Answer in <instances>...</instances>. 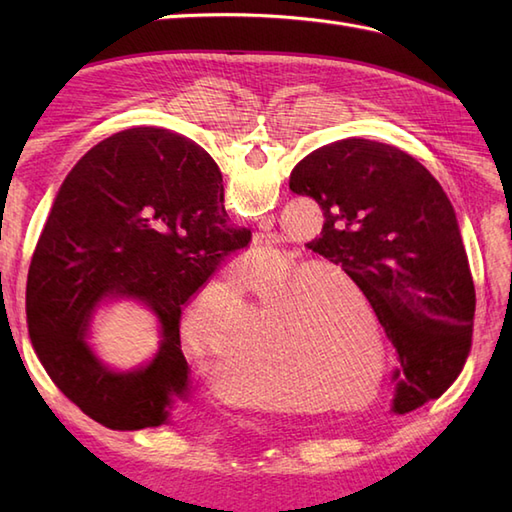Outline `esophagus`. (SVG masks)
I'll return each mask as SVG.
<instances>
[{"label": "esophagus", "mask_w": 512, "mask_h": 512, "mask_svg": "<svg viewBox=\"0 0 512 512\" xmlns=\"http://www.w3.org/2000/svg\"><path fill=\"white\" fill-rule=\"evenodd\" d=\"M266 255H270V248L266 246V244H262V242H255V246H253V250H250L248 253V262H259V259H264Z\"/></svg>", "instance_id": "1"}]
</instances>
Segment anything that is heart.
<instances>
[{
  "label": "heart",
  "mask_w": 512,
  "mask_h": 512,
  "mask_svg": "<svg viewBox=\"0 0 512 512\" xmlns=\"http://www.w3.org/2000/svg\"><path fill=\"white\" fill-rule=\"evenodd\" d=\"M323 286L332 288V277L303 273L284 253L237 264L228 281L204 288L184 310L182 350L198 363L222 361L226 376L250 396L275 400L286 394L284 358L275 345L250 336L255 325L268 323L290 352L297 383L328 405H350L347 398L361 394L369 380L363 330L369 339L372 328L336 308Z\"/></svg>",
  "instance_id": "b5f03b06"
}]
</instances>
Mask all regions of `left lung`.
Listing matches in <instances>:
<instances>
[{"label":"left lung","mask_w":512,"mask_h":512,"mask_svg":"<svg viewBox=\"0 0 512 512\" xmlns=\"http://www.w3.org/2000/svg\"><path fill=\"white\" fill-rule=\"evenodd\" d=\"M290 189L323 211L308 246L350 277L394 345L391 411L440 398L469 356L475 314L469 257L440 182L407 151L345 138L303 158Z\"/></svg>","instance_id":"left-lung-1"}]
</instances>
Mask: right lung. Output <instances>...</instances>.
Returning <instances> with one entry per match:
<instances>
[{"instance_id": "obj_1", "label": "right lung", "mask_w": 512, "mask_h": 512, "mask_svg": "<svg viewBox=\"0 0 512 512\" xmlns=\"http://www.w3.org/2000/svg\"><path fill=\"white\" fill-rule=\"evenodd\" d=\"M248 242V228L228 224L220 167L193 140L134 127L92 147L63 180L28 270V334L52 383L110 429L171 422L191 394L184 303ZM114 300L140 302L161 328L155 358L129 373L89 345L95 310Z\"/></svg>"}]
</instances>
